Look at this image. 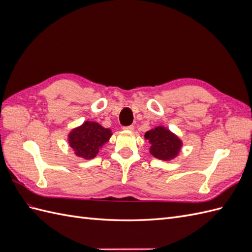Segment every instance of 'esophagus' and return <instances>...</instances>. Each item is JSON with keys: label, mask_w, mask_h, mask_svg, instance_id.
<instances>
[{"label": "esophagus", "mask_w": 252, "mask_h": 252, "mask_svg": "<svg viewBox=\"0 0 252 252\" xmlns=\"http://www.w3.org/2000/svg\"><path fill=\"white\" fill-rule=\"evenodd\" d=\"M125 130H133V128H134V126L133 125H129V126H125V127H123Z\"/></svg>", "instance_id": "34e87169"}]
</instances>
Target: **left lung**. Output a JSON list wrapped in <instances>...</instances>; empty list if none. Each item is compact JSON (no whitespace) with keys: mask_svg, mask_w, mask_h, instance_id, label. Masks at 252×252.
Masks as SVG:
<instances>
[{"mask_svg":"<svg viewBox=\"0 0 252 252\" xmlns=\"http://www.w3.org/2000/svg\"><path fill=\"white\" fill-rule=\"evenodd\" d=\"M145 139L149 141L150 154L157 158L168 161L178 156L182 147V142L165 127L158 126L145 133Z\"/></svg>","mask_w":252,"mask_h":252,"instance_id":"8db88e82","label":"left lung"}]
</instances>
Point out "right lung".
Segmentation results:
<instances>
[{
	"label": "right lung",
	"instance_id": "add662e5",
	"mask_svg": "<svg viewBox=\"0 0 252 252\" xmlns=\"http://www.w3.org/2000/svg\"><path fill=\"white\" fill-rule=\"evenodd\" d=\"M111 134L110 129L104 128L95 122L86 121L69 133L68 143L78 157L90 159L96 157L100 148L108 142Z\"/></svg>",
	"mask_w": 252,
	"mask_h": 252
}]
</instances>
